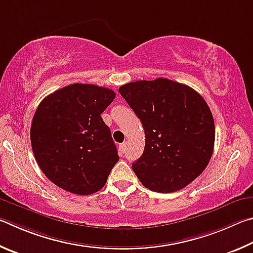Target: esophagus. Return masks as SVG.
Masks as SVG:
<instances>
[{
	"mask_svg": "<svg viewBox=\"0 0 253 253\" xmlns=\"http://www.w3.org/2000/svg\"><path fill=\"white\" fill-rule=\"evenodd\" d=\"M126 143H121L119 145V151L120 153H124L126 152Z\"/></svg>",
	"mask_w": 253,
	"mask_h": 253,
	"instance_id": "34e87169",
	"label": "esophagus"
}]
</instances>
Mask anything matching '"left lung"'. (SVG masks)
Returning a JSON list of instances; mask_svg holds the SVG:
<instances>
[{
    "label": "left lung",
    "mask_w": 253,
    "mask_h": 253,
    "mask_svg": "<svg viewBox=\"0 0 253 253\" xmlns=\"http://www.w3.org/2000/svg\"><path fill=\"white\" fill-rule=\"evenodd\" d=\"M119 92L144 129L143 154L132 163L140 182L169 193L197 179L214 147V121L205 99L192 87L165 78L126 83Z\"/></svg>",
    "instance_id": "left-lung-1"
}]
</instances>
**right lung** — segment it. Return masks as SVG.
Instances as JSON below:
<instances>
[{
	"label": "right lung",
	"instance_id": "obj_1",
	"mask_svg": "<svg viewBox=\"0 0 253 253\" xmlns=\"http://www.w3.org/2000/svg\"><path fill=\"white\" fill-rule=\"evenodd\" d=\"M114 91L74 83L39 104L31 124V144L40 169L57 187L87 196L104 187L119 161L118 150L101 114Z\"/></svg>",
	"mask_w": 253,
	"mask_h": 253
}]
</instances>
